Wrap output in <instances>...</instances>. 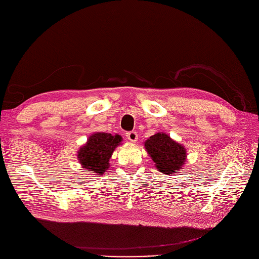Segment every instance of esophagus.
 <instances>
[{
  "label": "esophagus",
  "instance_id": "1",
  "mask_svg": "<svg viewBox=\"0 0 259 259\" xmlns=\"http://www.w3.org/2000/svg\"><path fill=\"white\" fill-rule=\"evenodd\" d=\"M126 137L131 143H135V142H137V139H138V135H137V133L135 131L126 133Z\"/></svg>",
  "mask_w": 259,
  "mask_h": 259
}]
</instances>
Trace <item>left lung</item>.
Segmentation results:
<instances>
[{
  "label": "left lung",
  "instance_id": "8db88e82",
  "mask_svg": "<svg viewBox=\"0 0 259 259\" xmlns=\"http://www.w3.org/2000/svg\"><path fill=\"white\" fill-rule=\"evenodd\" d=\"M145 148L154 165L164 174L178 171L186 162L187 151L184 146L176 143L165 133H158L145 142Z\"/></svg>",
  "mask_w": 259,
  "mask_h": 259
}]
</instances>
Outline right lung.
<instances>
[{
	"instance_id": "1",
	"label": "right lung",
	"mask_w": 259,
	"mask_h": 259,
	"mask_svg": "<svg viewBox=\"0 0 259 259\" xmlns=\"http://www.w3.org/2000/svg\"><path fill=\"white\" fill-rule=\"evenodd\" d=\"M121 143L120 135L112 136L108 133H95L90 136L88 143L80 148L77 160L85 168L84 170L101 176L109 168V160L114 149Z\"/></svg>"
}]
</instances>
